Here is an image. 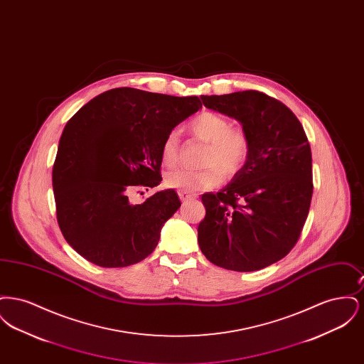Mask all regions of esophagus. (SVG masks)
Segmentation results:
<instances>
[{"mask_svg": "<svg viewBox=\"0 0 364 364\" xmlns=\"http://www.w3.org/2000/svg\"><path fill=\"white\" fill-rule=\"evenodd\" d=\"M178 196H180V199H181L183 203H187V202H190V200L193 199L192 195H190L188 192H184V191H180V192H178Z\"/></svg>", "mask_w": 364, "mask_h": 364, "instance_id": "obj_1", "label": "esophagus"}]
</instances>
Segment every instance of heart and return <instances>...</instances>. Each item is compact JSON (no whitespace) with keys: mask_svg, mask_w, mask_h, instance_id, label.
Instances as JSON below:
<instances>
[{"mask_svg":"<svg viewBox=\"0 0 364 364\" xmlns=\"http://www.w3.org/2000/svg\"><path fill=\"white\" fill-rule=\"evenodd\" d=\"M191 132L208 143L202 171L178 169L165 176V186L184 192L208 190L221 181V172L235 176L242 171L251 153V140L242 128H232L224 116L203 112L190 122ZM180 136L172 131L162 143L161 162L173 168L178 159Z\"/></svg>","mask_w":364,"mask_h":364,"instance_id":"obj_1","label":"heart"}]
</instances>
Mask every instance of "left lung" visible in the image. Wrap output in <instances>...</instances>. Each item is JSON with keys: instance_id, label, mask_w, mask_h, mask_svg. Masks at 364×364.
I'll use <instances>...</instances> for the list:
<instances>
[{"instance_id": "left-lung-1", "label": "left lung", "mask_w": 364, "mask_h": 364, "mask_svg": "<svg viewBox=\"0 0 364 364\" xmlns=\"http://www.w3.org/2000/svg\"><path fill=\"white\" fill-rule=\"evenodd\" d=\"M200 98L208 109L242 124L251 153L223 190L202 195L206 215L198 226L199 247L220 267L260 270L288 255L307 220L312 196L309 139L289 107L259 91Z\"/></svg>"}]
</instances>
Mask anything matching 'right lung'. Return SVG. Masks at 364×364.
Instances as JSON below:
<instances>
[{"mask_svg":"<svg viewBox=\"0 0 364 364\" xmlns=\"http://www.w3.org/2000/svg\"><path fill=\"white\" fill-rule=\"evenodd\" d=\"M200 107L198 97L120 87L72 116L53 165V191L58 226L79 255L101 267H125L156 250L180 199L164 190L131 205L128 192L161 183L164 140Z\"/></svg>","mask_w":364,"mask_h":364,"instance_id":"right-lung-1","label":"right lung"}]
</instances>
